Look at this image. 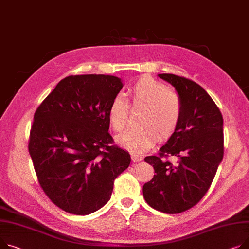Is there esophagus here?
Masks as SVG:
<instances>
[{
	"instance_id": "34e87169",
	"label": "esophagus",
	"mask_w": 249,
	"mask_h": 249,
	"mask_svg": "<svg viewBox=\"0 0 249 249\" xmlns=\"http://www.w3.org/2000/svg\"><path fill=\"white\" fill-rule=\"evenodd\" d=\"M131 159L133 162H140L143 160V157L142 156H139V155H135V154H132L131 155Z\"/></svg>"
}]
</instances>
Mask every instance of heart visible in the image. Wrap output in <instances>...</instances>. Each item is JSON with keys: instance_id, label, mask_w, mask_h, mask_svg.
Returning a JSON list of instances; mask_svg holds the SVG:
<instances>
[{"instance_id": "heart-1", "label": "heart", "mask_w": 249, "mask_h": 249, "mask_svg": "<svg viewBox=\"0 0 249 249\" xmlns=\"http://www.w3.org/2000/svg\"><path fill=\"white\" fill-rule=\"evenodd\" d=\"M132 106L143 107L136 128L127 130L116 137V142L131 152L141 154L151 149L160 137H170L179 126L182 104L177 94L163 83L151 77L139 79L128 89ZM129 105L122 96L113 98L108 107V121L111 128L122 131L128 121Z\"/></svg>"}]
</instances>
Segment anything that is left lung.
Here are the masks:
<instances>
[{"label":"left lung","mask_w":249,"mask_h":249,"mask_svg":"<svg viewBox=\"0 0 249 249\" xmlns=\"http://www.w3.org/2000/svg\"><path fill=\"white\" fill-rule=\"evenodd\" d=\"M175 88L182 104L179 126L159 149L145 157L155 174L143 185L146 202L176 214L190 209L208 191L223 158V118L207 92L197 83L173 74H158ZM173 156L171 163L164 158Z\"/></svg>","instance_id":"1"}]
</instances>
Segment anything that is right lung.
<instances>
[{
  "label": "right lung",
  "instance_id": "1",
  "mask_svg": "<svg viewBox=\"0 0 249 249\" xmlns=\"http://www.w3.org/2000/svg\"><path fill=\"white\" fill-rule=\"evenodd\" d=\"M122 88L115 76H69L35 112L29 153L44 192L66 212L87 215L103 207L129 166V153L108 133V107Z\"/></svg>",
  "mask_w": 249,
  "mask_h": 249
}]
</instances>
